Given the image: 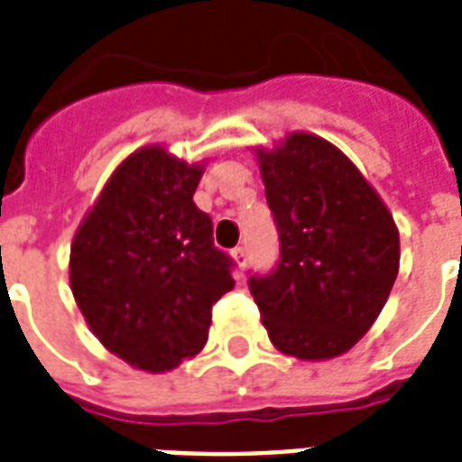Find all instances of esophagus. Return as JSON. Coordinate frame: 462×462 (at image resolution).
<instances>
[{"label": "esophagus", "instance_id": "esophagus-1", "mask_svg": "<svg viewBox=\"0 0 462 462\" xmlns=\"http://www.w3.org/2000/svg\"><path fill=\"white\" fill-rule=\"evenodd\" d=\"M234 257L236 263H238V270H245V264H248V248L245 245H238V248H234Z\"/></svg>", "mask_w": 462, "mask_h": 462}]
</instances>
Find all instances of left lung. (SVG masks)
Returning <instances> with one entry per match:
<instances>
[{"instance_id": "obj_1", "label": "left lung", "mask_w": 462, "mask_h": 462, "mask_svg": "<svg viewBox=\"0 0 462 462\" xmlns=\"http://www.w3.org/2000/svg\"><path fill=\"white\" fill-rule=\"evenodd\" d=\"M280 260L250 274L272 345L299 359H332L374 325L398 277L391 212L352 161L313 134L260 153Z\"/></svg>"}]
</instances>
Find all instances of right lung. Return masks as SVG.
<instances>
[{
  "label": "right lung",
  "mask_w": 462,
  "mask_h": 462,
  "mask_svg": "<svg viewBox=\"0 0 462 462\" xmlns=\"http://www.w3.org/2000/svg\"><path fill=\"white\" fill-rule=\"evenodd\" d=\"M202 166L146 146L117 166L79 226L71 294L110 352L152 374L205 346L212 306L234 289V260L192 195Z\"/></svg>",
  "instance_id": "add662e5"
}]
</instances>
